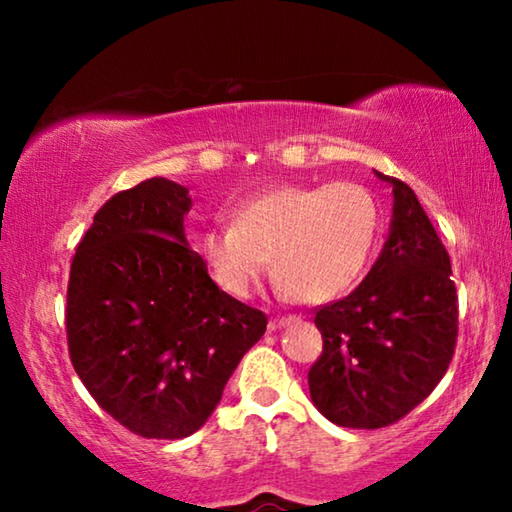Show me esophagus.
Returning a JSON list of instances; mask_svg holds the SVG:
<instances>
[{"label":"esophagus","mask_w":512,"mask_h":512,"mask_svg":"<svg viewBox=\"0 0 512 512\" xmlns=\"http://www.w3.org/2000/svg\"><path fill=\"white\" fill-rule=\"evenodd\" d=\"M293 316H282V318H271V323H268V329H271V332H275V329H282V327H287V325H291L293 323Z\"/></svg>","instance_id":"obj_1"}]
</instances>
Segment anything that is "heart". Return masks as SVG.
Masks as SVG:
<instances>
[{
	"mask_svg": "<svg viewBox=\"0 0 512 512\" xmlns=\"http://www.w3.org/2000/svg\"><path fill=\"white\" fill-rule=\"evenodd\" d=\"M379 205L357 183L277 185L232 207L201 239L214 282L235 298L257 289L273 255L277 293L320 305L348 293L375 253Z\"/></svg>",
	"mask_w": 512,
	"mask_h": 512,
	"instance_id": "1",
	"label": "heart"
}]
</instances>
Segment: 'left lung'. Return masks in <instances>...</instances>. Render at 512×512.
I'll return each instance as SVG.
<instances>
[{
  "label": "left lung",
  "mask_w": 512,
  "mask_h": 512,
  "mask_svg": "<svg viewBox=\"0 0 512 512\" xmlns=\"http://www.w3.org/2000/svg\"><path fill=\"white\" fill-rule=\"evenodd\" d=\"M393 187L388 239L348 298L318 309L323 354L309 395L329 422L350 429L393 424L427 397L449 368L458 329L452 264L413 189Z\"/></svg>",
  "instance_id": "1"
}]
</instances>
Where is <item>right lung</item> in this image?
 Masks as SVG:
<instances>
[{
    "label": "right lung",
    "mask_w": 512,
    "mask_h": 512,
    "mask_svg": "<svg viewBox=\"0 0 512 512\" xmlns=\"http://www.w3.org/2000/svg\"><path fill=\"white\" fill-rule=\"evenodd\" d=\"M189 189L149 178L94 214L67 287V345L103 411L137 436L176 440L221 402L266 316L216 287L185 237Z\"/></svg>",
    "instance_id": "add662e5"
}]
</instances>
